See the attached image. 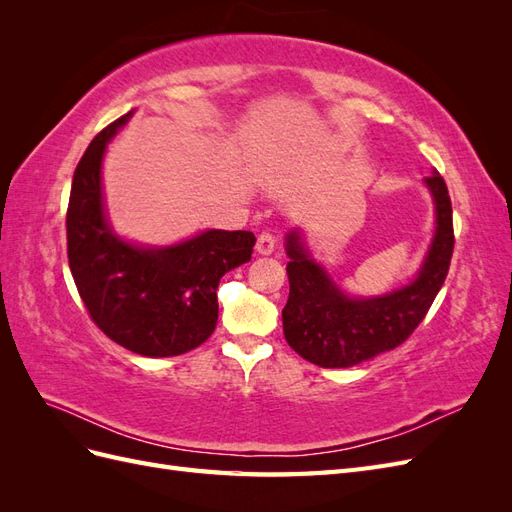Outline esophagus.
Masks as SVG:
<instances>
[{"mask_svg": "<svg viewBox=\"0 0 512 512\" xmlns=\"http://www.w3.org/2000/svg\"><path fill=\"white\" fill-rule=\"evenodd\" d=\"M273 250H275V237L271 235L269 230L260 232V235H258V241H256V252H258V254H262V256H269Z\"/></svg>", "mask_w": 512, "mask_h": 512, "instance_id": "34e87169", "label": "esophagus"}]
</instances>
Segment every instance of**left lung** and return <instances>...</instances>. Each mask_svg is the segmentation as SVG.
I'll use <instances>...</instances> for the list:
<instances>
[{
	"mask_svg": "<svg viewBox=\"0 0 512 512\" xmlns=\"http://www.w3.org/2000/svg\"><path fill=\"white\" fill-rule=\"evenodd\" d=\"M436 200V237L416 280L378 299H350L309 258L299 232L286 241L290 294L282 309L288 346L320 367H352L401 346L427 316L451 267L455 230L448 188L440 173L425 179Z\"/></svg>",
	"mask_w": 512,
	"mask_h": 512,
	"instance_id": "obj_1",
	"label": "left lung"
}]
</instances>
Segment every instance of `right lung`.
Returning <instances> with one entry per match:
<instances>
[{"label": "right lung", "mask_w": 512, "mask_h": 512, "mask_svg": "<svg viewBox=\"0 0 512 512\" xmlns=\"http://www.w3.org/2000/svg\"><path fill=\"white\" fill-rule=\"evenodd\" d=\"M106 126L74 170L66 213L68 262L89 318L115 344L143 356H177L205 344L218 324L222 275L252 258L250 230H207L143 250L117 239L102 211L106 143L130 119Z\"/></svg>", "instance_id": "add662e5"}]
</instances>
